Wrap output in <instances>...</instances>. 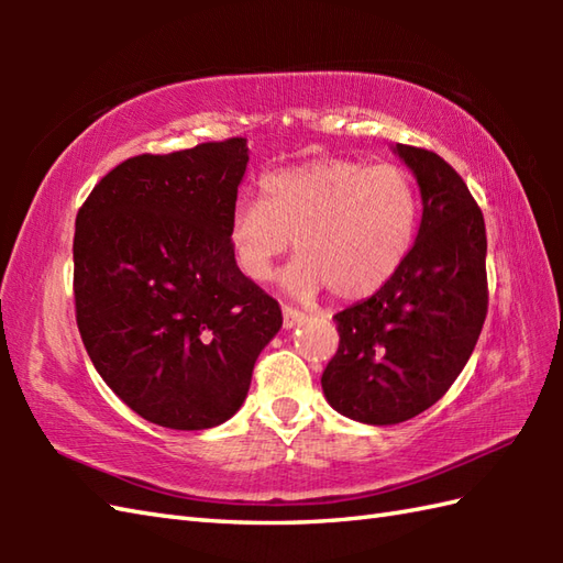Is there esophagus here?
I'll return each instance as SVG.
<instances>
[{
  "mask_svg": "<svg viewBox=\"0 0 563 563\" xmlns=\"http://www.w3.org/2000/svg\"><path fill=\"white\" fill-rule=\"evenodd\" d=\"M305 314L300 309H292V307H283V327L285 329H295L297 324H302Z\"/></svg>",
  "mask_w": 563,
  "mask_h": 563,
  "instance_id": "1",
  "label": "esophagus"
}]
</instances>
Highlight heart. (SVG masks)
I'll return each instance as SVG.
<instances>
[{"label": "heart", "instance_id": "obj_1", "mask_svg": "<svg viewBox=\"0 0 563 563\" xmlns=\"http://www.w3.org/2000/svg\"><path fill=\"white\" fill-rule=\"evenodd\" d=\"M261 198H236L227 222L232 256L246 278L266 280L290 249L283 288L339 300L377 292L409 256L418 227L413 178L399 166L317 159L261 178Z\"/></svg>", "mask_w": 563, "mask_h": 563}]
</instances>
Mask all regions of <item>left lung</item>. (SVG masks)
Here are the masks:
<instances>
[{"label":"left lung","instance_id":"8db88e82","mask_svg":"<svg viewBox=\"0 0 563 563\" xmlns=\"http://www.w3.org/2000/svg\"><path fill=\"white\" fill-rule=\"evenodd\" d=\"M421 190V224L399 271L336 317L321 389L341 416L394 426L430 409L464 369L486 319V227L435 152L391 145Z\"/></svg>","mask_w":563,"mask_h":563}]
</instances>
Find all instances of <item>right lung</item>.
Returning <instances> with one entry per match:
<instances>
[{"instance_id":"add662e5","label":"right lung","mask_w":563,"mask_h":563,"mask_svg":"<svg viewBox=\"0 0 563 563\" xmlns=\"http://www.w3.org/2000/svg\"><path fill=\"white\" fill-rule=\"evenodd\" d=\"M244 137L125 159L77 212V327L101 379L150 423L214 428L242 409L278 302L239 271L227 222Z\"/></svg>"}]
</instances>
